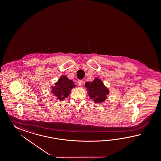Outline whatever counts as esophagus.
Segmentation results:
<instances>
[{"instance_id": "34e87169", "label": "esophagus", "mask_w": 161, "mask_h": 161, "mask_svg": "<svg viewBox=\"0 0 161 161\" xmlns=\"http://www.w3.org/2000/svg\"><path fill=\"white\" fill-rule=\"evenodd\" d=\"M83 81H82V80H79L78 81V84H79V86H81L82 85V84H83Z\"/></svg>"}]
</instances>
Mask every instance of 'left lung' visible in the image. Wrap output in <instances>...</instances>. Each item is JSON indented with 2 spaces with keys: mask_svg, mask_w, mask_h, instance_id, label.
I'll return each instance as SVG.
<instances>
[{
  "mask_svg": "<svg viewBox=\"0 0 161 161\" xmlns=\"http://www.w3.org/2000/svg\"><path fill=\"white\" fill-rule=\"evenodd\" d=\"M85 86L90 99L97 103L105 102L108 98L107 95L109 94V89L104 85L102 80L98 78H95L92 82H86Z\"/></svg>",
  "mask_w": 161,
  "mask_h": 161,
  "instance_id": "8db88e82",
  "label": "left lung"
}]
</instances>
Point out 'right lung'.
<instances>
[{"label":"right lung","instance_id":"right-lung-1","mask_svg":"<svg viewBox=\"0 0 161 161\" xmlns=\"http://www.w3.org/2000/svg\"><path fill=\"white\" fill-rule=\"evenodd\" d=\"M75 87L73 80H69L66 75H62L54 86H51V91L56 99L63 101L70 95L72 88Z\"/></svg>","mask_w":161,"mask_h":161}]
</instances>
